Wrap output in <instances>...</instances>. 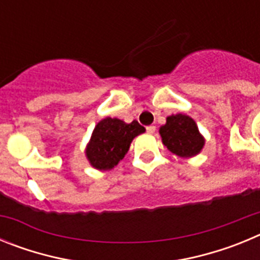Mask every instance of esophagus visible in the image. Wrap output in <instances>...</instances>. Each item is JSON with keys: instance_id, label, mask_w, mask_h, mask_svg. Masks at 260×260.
<instances>
[{"instance_id": "esophagus-1", "label": "esophagus", "mask_w": 260, "mask_h": 260, "mask_svg": "<svg viewBox=\"0 0 260 260\" xmlns=\"http://www.w3.org/2000/svg\"><path fill=\"white\" fill-rule=\"evenodd\" d=\"M146 130H147V133H148V134H153V133L156 132V126H153V125L147 126Z\"/></svg>"}]
</instances>
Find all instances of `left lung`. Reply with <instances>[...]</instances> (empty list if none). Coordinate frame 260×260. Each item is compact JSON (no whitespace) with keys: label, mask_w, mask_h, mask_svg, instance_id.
Here are the masks:
<instances>
[{"label":"left lung","mask_w":260,"mask_h":260,"mask_svg":"<svg viewBox=\"0 0 260 260\" xmlns=\"http://www.w3.org/2000/svg\"><path fill=\"white\" fill-rule=\"evenodd\" d=\"M168 150L180 157L198 155L204 146V138L191 117L178 113L167 118V123L158 130Z\"/></svg>","instance_id":"left-lung-1"}]
</instances>
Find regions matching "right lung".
<instances>
[{
    "label": "right lung",
    "mask_w": 260,
    "mask_h": 260,
    "mask_svg": "<svg viewBox=\"0 0 260 260\" xmlns=\"http://www.w3.org/2000/svg\"><path fill=\"white\" fill-rule=\"evenodd\" d=\"M144 132L146 128L138 121L126 123L110 117L102 119L87 144L86 156L89 164L99 171H110L125 157L133 139Z\"/></svg>",
    "instance_id": "obj_1"
}]
</instances>
